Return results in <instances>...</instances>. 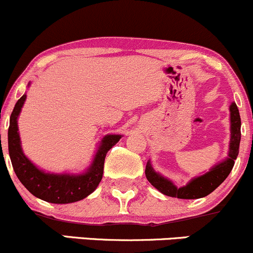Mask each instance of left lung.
<instances>
[{"mask_svg":"<svg viewBox=\"0 0 253 253\" xmlns=\"http://www.w3.org/2000/svg\"><path fill=\"white\" fill-rule=\"evenodd\" d=\"M231 112V139H229V150L228 157L223 162H220L215 167H213L208 172L193 178L184 187L177 188L170 179L165 178L161 173L156 172L153 170L150 161L147 162L145 175L156 189H158L162 194L167 196L177 197V199H200L210 195L211 191H214L221 183L227 178L232 169H233L234 161L237 159L239 153L240 144V115L239 110L236 103H232L229 107Z\"/></svg>","mask_w":253,"mask_h":253,"instance_id":"8db88e82","label":"left lung"}]
</instances>
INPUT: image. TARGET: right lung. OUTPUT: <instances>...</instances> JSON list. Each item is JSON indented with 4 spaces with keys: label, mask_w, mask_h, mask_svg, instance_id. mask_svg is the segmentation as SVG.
I'll return each instance as SVG.
<instances>
[{
    "label": "right lung",
    "mask_w": 253,
    "mask_h": 253,
    "mask_svg": "<svg viewBox=\"0 0 253 253\" xmlns=\"http://www.w3.org/2000/svg\"><path fill=\"white\" fill-rule=\"evenodd\" d=\"M26 100V95L19 98L10 115L8 129V150L11 165L17 178L25 188L38 199L51 203H71L83 200L100 184L103 175L104 158L107 152L121 139L120 134H108L101 141L94 161L88 170L81 175L48 173L38 169L24 155L20 141L17 118Z\"/></svg>",
    "instance_id": "1"
}]
</instances>
